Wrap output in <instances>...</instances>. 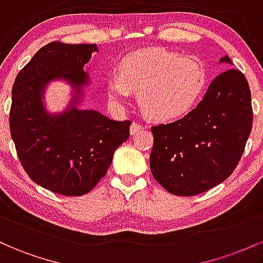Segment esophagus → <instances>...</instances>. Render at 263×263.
<instances>
[{"mask_svg":"<svg viewBox=\"0 0 263 263\" xmlns=\"http://www.w3.org/2000/svg\"><path fill=\"white\" fill-rule=\"evenodd\" d=\"M140 130H143V125H140V124L133 123L130 125V133L133 135L137 134V133H139Z\"/></svg>","mask_w":263,"mask_h":263,"instance_id":"34e87169","label":"esophagus"}]
</instances>
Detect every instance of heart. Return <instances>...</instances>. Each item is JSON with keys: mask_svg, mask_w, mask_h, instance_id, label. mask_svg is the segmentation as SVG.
<instances>
[{"mask_svg": "<svg viewBox=\"0 0 263 263\" xmlns=\"http://www.w3.org/2000/svg\"><path fill=\"white\" fill-rule=\"evenodd\" d=\"M206 68L195 55L160 48L141 49L123 58L119 76L109 77L107 92L117 102L138 90V103L147 118L170 122L185 116L205 89Z\"/></svg>", "mask_w": 263, "mask_h": 263, "instance_id": "1", "label": "heart"}]
</instances>
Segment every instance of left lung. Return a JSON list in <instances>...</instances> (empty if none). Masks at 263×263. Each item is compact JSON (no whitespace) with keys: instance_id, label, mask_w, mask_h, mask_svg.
<instances>
[{"instance_id":"left-lung-1","label":"left lung","mask_w":263,"mask_h":263,"mask_svg":"<svg viewBox=\"0 0 263 263\" xmlns=\"http://www.w3.org/2000/svg\"><path fill=\"white\" fill-rule=\"evenodd\" d=\"M220 63L232 62L229 55ZM252 128L251 92L240 70L230 68L209 85L195 109L176 122L153 126L150 170L174 195L193 196L231 175Z\"/></svg>"}]
</instances>
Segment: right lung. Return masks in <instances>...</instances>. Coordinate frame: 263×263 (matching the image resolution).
Here are the masks:
<instances>
[{"mask_svg":"<svg viewBox=\"0 0 263 263\" xmlns=\"http://www.w3.org/2000/svg\"><path fill=\"white\" fill-rule=\"evenodd\" d=\"M97 44H46L17 74L10 111L11 137L29 178L64 196L89 193L107 174L117 147L129 138L130 120L117 122L81 108L90 78L83 67ZM71 87L67 108L52 114L44 94L49 83Z\"/></svg>","mask_w":263,"mask_h":263,"instance_id":"add662e5","label":"right lung"}]
</instances>
